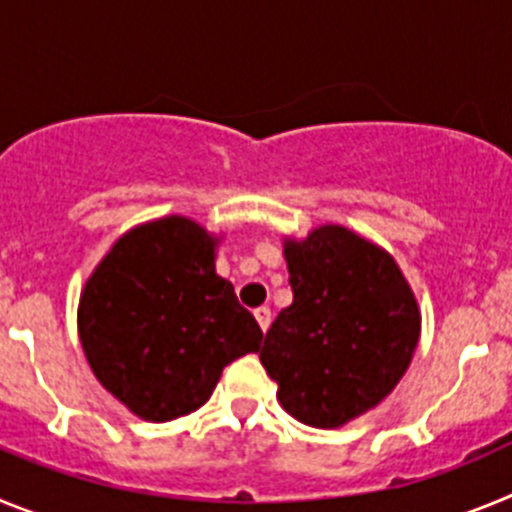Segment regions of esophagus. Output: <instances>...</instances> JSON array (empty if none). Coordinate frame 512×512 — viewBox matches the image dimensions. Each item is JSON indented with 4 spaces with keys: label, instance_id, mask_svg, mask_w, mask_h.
Instances as JSON below:
<instances>
[{
    "label": "esophagus",
    "instance_id": "1",
    "mask_svg": "<svg viewBox=\"0 0 512 512\" xmlns=\"http://www.w3.org/2000/svg\"><path fill=\"white\" fill-rule=\"evenodd\" d=\"M253 315H256V320H259V328L266 333V328L271 325V310H269V307H266V305L256 307V310H253Z\"/></svg>",
    "mask_w": 512,
    "mask_h": 512
}]
</instances>
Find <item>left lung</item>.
Here are the masks:
<instances>
[{
	"instance_id": "left-lung-1",
	"label": "left lung",
	"mask_w": 512,
	"mask_h": 512,
	"mask_svg": "<svg viewBox=\"0 0 512 512\" xmlns=\"http://www.w3.org/2000/svg\"><path fill=\"white\" fill-rule=\"evenodd\" d=\"M284 259L295 300L266 330L259 359L289 415L338 428L377 408L408 372L418 302L390 253L343 225L287 238Z\"/></svg>"
}]
</instances>
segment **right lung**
<instances>
[{"label": "right lung", "mask_w": 512, "mask_h": 512, "mask_svg": "<svg viewBox=\"0 0 512 512\" xmlns=\"http://www.w3.org/2000/svg\"><path fill=\"white\" fill-rule=\"evenodd\" d=\"M215 243L182 215L128 230L79 302V338L104 390L151 423L210 400L230 361L259 351V323L215 274Z\"/></svg>", "instance_id": "obj_1"}]
</instances>
